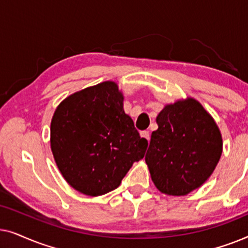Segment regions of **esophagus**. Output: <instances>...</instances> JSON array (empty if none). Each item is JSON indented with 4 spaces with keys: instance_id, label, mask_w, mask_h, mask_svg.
<instances>
[{
    "instance_id": "obj_1",
    "label": "esophagus",
    "mask_w": 248,
    "mask_h": 248,
    "mask_svg": "<svg viewBox=\"0 0 248 248\" xmlns=\"http://www.w3.org/2000/svg\"><path fill=\"white\" fill-rule=\"evenodd\" d=\"M141 138H144L145 140H147V141L149 142V141H150V133H149L148 131L141 132Z\"/></svg>"
}]
</instances>
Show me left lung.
<instances>
[{"label": "left lung", "instance_id": "left-lung-1", "mask_svg": "<svg viewBox=\"0 0 248 248\" xmlns=\"http://www.w3.org/2000/svg\"><path fill=\"white\" fill-rule=\"evenodd\" d=\"M155 121L145 155L152 182L165 194H188L204 184L221 157L218 125L194 98L166 105Z\"/></svg>", "mask_w": 248, "mask_h": 248}]
</instances>
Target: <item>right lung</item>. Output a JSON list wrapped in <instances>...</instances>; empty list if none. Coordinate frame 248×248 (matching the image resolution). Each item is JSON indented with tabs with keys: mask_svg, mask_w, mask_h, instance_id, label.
Instances as JSON below:
<instances>
[{
	"mask_svg": "<svg viewBox=\"0 0 248 248\" xmlns=\"http://www.w3.org/2000/svg\"><path fill=\"white\" fill-rule=\"evenodd\" d=\"M123 100L117 84L105 81L65 98L53 115L54 159L64 179L82 194L114 191L144 157L148 141L125 114Z\"/></svg>",
	"mask_w": 248,
	"mask_h": 248,
	"instance_id": "1",
	"label": "right lung"
}]
</instances>
